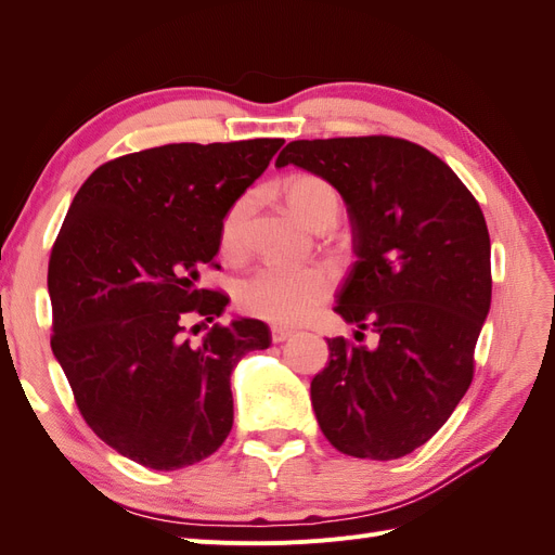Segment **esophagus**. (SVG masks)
Masks as SVG:
<instances>
[{
	"instance_id": "34e87169",
	"label": "esophagus",
	"mask_w": 555,
	"mask_h": 555,
	"mask_svg": "<svg viewBox=\"0 0 555 555\" xmlns=\"http://www.w3.org/2000/svg\"><path fill=\"white\" fill-rule=\"evenodd\" d=\"M294 333H296V331H294V328H287V326H273V328H271V338H273V343H284V340H289Z\"/></svg>"
}]
</instances>
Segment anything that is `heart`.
I'll list each match as a JSON object with an SVG mask.
<instances>
[{
    "instance_id": "heart-1",
    "label": "heart",
    "mask_w": 555,
    "mask_h": 555,
    "mask_svg": "<svg viewBox=\"0 0 555 555\" xmlns=\"http://www.w3.org/2000/svg\"><path fill=\"white\" fill-rule=\"evenodd\" d=\"M289 208L314 229L333 227L340 217V194L333 182L317 173H296L282 182ZM251 196L233 198L220 222V245L229 257L245 249ZM335 289V273L324 263L280 266L266 263L249 273L236 289V304L245 314L275 324H296L310 317Z\"/></svg>"
}]
</instances>
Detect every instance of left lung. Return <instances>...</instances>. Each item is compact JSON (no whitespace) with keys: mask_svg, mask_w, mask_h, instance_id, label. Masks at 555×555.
I'll return each instance as SVG.
<instances>
[{"mask_svg":"<svg viewBox=\"0 0 555 555\" xmlns=\"http://www.w3.org/2000/svg\"><path fill=\"white\" fill-rule=\"evenodd\" d=\"M287 164L343 194L359 259L333 310L379 338L375 349L328 338L310 384L319 428L347 456H408L475 377L493 284L483 212L438 155L384 133L292 141L275 159Z\"/></svg>","mask_w":555,"mask_h":555,"instance_id":"8db88e82","label":"left lung"}]
</instances>
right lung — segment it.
I'll return each instance as SVG.
<instances>
[{
	"label": "right lung",
	"instance_id": "1",
	"mask_svg": "<svg viewBox=\"0 0 555 555\" xmlns=\"http://www.w3.org/2000/svg\"><path fill=\"white\" fill-rule=\"evenodd\" d=\"M282 139L169 143L115 157L82 182L50 249V347L86 424L153 469L208 459L233 426L231 371L271 345L259 319L220 324V222ZM208 321L201 339L193 335Z\"/></svg>",
	"mask_w": 555,
	"mask_h": 555
}]
</instances>
